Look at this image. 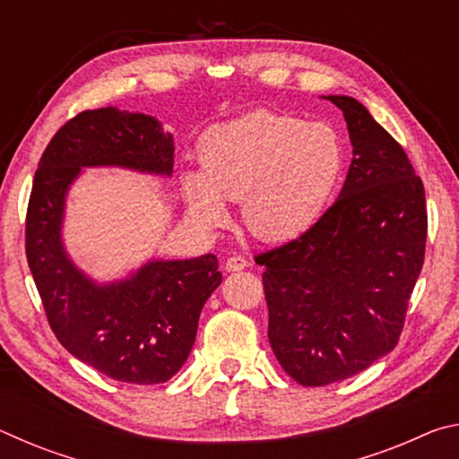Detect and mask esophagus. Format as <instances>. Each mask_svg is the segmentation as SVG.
Wrapping results in <instances>:
<instances>
[{
    "instance_id": "34e87169",
    "label": "esophagus",
    "mask_w": 459,
    "mask_h": 459,
    "mask_svg": "<svg viewBox=\"0 0 459 459\" xmlns=\"http://www.w3.org/2000/svg\"><path fill=\"white\" fill-rule=\"evenodd\" d=\"M245 267H248V261L245 257H240V255H232V257H229L227 263H224V269H227L229 273H235V271H243Z\"/></svg>"
}]
</instances>
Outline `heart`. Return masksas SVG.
Returning a JSON list of instances; mask_svg holds the SVG:
<instances>
[{
	"label": "heart",
	"mask_w": 459,
	"mask_h": 459,
	"mask_svg": "<svg viewBox=\"0 0 459 459\" xmlns=\"http://www.w3.org/2000/svg\"><path fill=\"white\" fill-rule=\"evenodd\" d=\"M202 172L184 174L192 216L224 222L227 202L243 200L247 229L263 240H291L322 219L346 166L340 135L325 123L253 111L208 131Z\"/></svg>",
	"instance_id": "heart-1"
}]
</instances>
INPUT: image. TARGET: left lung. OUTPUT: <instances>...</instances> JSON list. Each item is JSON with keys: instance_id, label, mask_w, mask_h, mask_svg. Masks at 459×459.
I'll return each mask as SVG.
<instances>
[{"instance_id": "8db88e82", "label": "left lung", "mask_w": 459, "mask_h": 459, "mask_svg": "<svg viewBox=\"0 0 459 459\" xmlns=\"http://www.w3.org/2000/svg\"><path fill=\"white\" fill-rule=\"evenodd\" d=\"M328 100L352 142L340 196L304 235L255 257L271 348L304 386L351 378L397 346L427 238L423 182L405 150L356 99Z\"/></svg>"}]
</instances>
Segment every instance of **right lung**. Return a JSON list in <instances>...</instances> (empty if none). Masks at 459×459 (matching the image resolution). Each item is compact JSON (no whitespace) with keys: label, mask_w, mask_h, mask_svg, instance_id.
Listing matches in <instances>:
<instances>
[{"label":"right lung","mask_w":459,"mask_h":459,"mask_svg":"<svg viewBox=\"0 0 459 459\" xmlns=\"http://www.w3.org/2000/svg\"><path fill=\"white\" fill-rule=\"evenodd\" d=\"M119 166L169 176L174 139L150 115L115 107L82 111L50 139L26 214V257L52 332L76 359L121 383L172 378L196 340L198 317L221 285L212 253L150 261L121 281L99 285L62 245L66 192L81 168Z\"/></svg>","instance_id":"obj_1"}]
</instances>
